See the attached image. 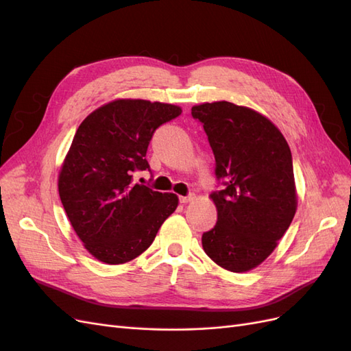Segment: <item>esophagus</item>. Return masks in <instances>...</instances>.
I'll use <instances>...</instances> for the list:
<instances>
[{
    "label": "esophagus",
    "instance_id": "obj_1",
    "mask_svg": "<svg viewBox=\"0 0 351 351\" xmlns=\"http://www.w3.org/2000/svg\"><path fill=\"white\" fill-rule=\"evenodd\" d=\"M195 199V195H189V196H180V204H189V202H192Z\"/></svg>",
    "mask_w": 351,
    "mask_h": 351
}]
</instances>
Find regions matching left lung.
<instances>
[{"label": "left lung", "mask_w": 351, "mask_h": 351, "mask_svg": "<svg viewBox=\"0 0 351 351\" xmlns=\"http://www.w3.org/2000/svg\"><path fill=\"white\" fill-rule=\"evenodd\" d=\"M192 115L204 124L224 186L210 193L218 219L202 246L221 268L250 271L277 247L295 214L289 143L267 117L227 101L195 105Z\"/></svg>", "instance_id": "8db88e82"}]
</instances>
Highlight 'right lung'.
<instances>
[{
	"label": "right lung",
	"instance_id": "obj_1",
	"mask_svg": "<svg viewBox=\"0 0 351 351\" xmlns=\"http://www.w3.org/2000/svg\"><path fill=\"white\" fill-rule=\"evenodd\" d=\"M180 114L171 104L115 99L79 125L61 165L58 193L93 258L108 265L133 261L176 210L174 193L133 183V173L149 169L146 151L155 130Z\"/></svg>",
	"mask_w": 351,
	"mask_h": 351
}]
</instances>
